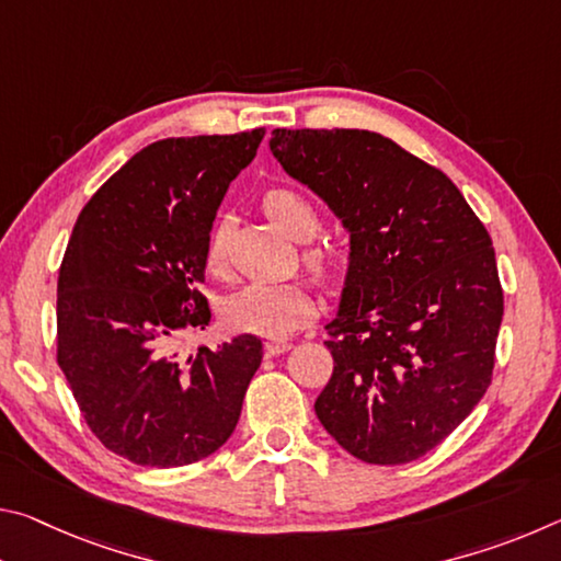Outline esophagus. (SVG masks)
I'll use <instances>...</instances> for the list:
<instances>
[{"label":"esophagus","mask_w":561,"mask_h":561,"mask_svg":"<svg viewBox=\"0 0 561 561\" xmlns=\"http://www.w3.org/2000/svg\"><path fill=\"white\" fill-rule=\"evenodd\" d=\"M289 348H291V341H287V339H270L267 341V354H272V356L287 354Z\"/></svg>","instance_id":"1"}]
</instances>
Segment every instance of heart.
I'll use <instances>...</instances> for the list:
<instances>
[{"label":"heart","instance_id":"b5f03b06","mask_svg":"<svg viewBox=\"0 0 561 561\" xmlns=\"http://www.w3.org/2000/svg\"><path fill=\"white\" fill-rule=\"evenodd\" d=\"M262 207L291 240L307 242L301 250V262L319 279L334 277L336 252L329 244L311 242L321 227L319 207L299 187L277 185L262 197ZM230 262V237L222 222L213 225L205 242V264L217 277L227 272ZM314 319V301L304 282H252L225 301V321L237 331L282 339L289 336Z\"/></svg>","mask_w":561,"mask_h":561}]
</instances>
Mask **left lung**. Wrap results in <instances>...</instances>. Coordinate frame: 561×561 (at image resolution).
Instances as JSON below:
<instances>
[{
    "mask_svg": "<svg viewBox=\"0 0 561 561\" xmlns=\"http://www.w3.org/2000/svg\"><path fill=\"white\" fill-rule=\"evenodd\" d=\"M270 148L351 232L319 421L358 460H417L492 381L505 294L490 232L443 170L381 133L277 128Z\"/></svg>",
    "mask_w": 561,
    "mask_h": 561,
    "instance_id": "8db88e82",
    "label": "left lung"
}]
</instances>
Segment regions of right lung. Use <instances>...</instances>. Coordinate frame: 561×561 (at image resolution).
I'll return each instance as SVG.
<instances>
[{
    "instance_id": "obj_1",
    "label": "right lung",
    "mask_w": 561,
    "mask_h": 561,
    "mask_svg": "<svg viewBox=\"0 0 561 561\" xmlns=\"http://www.w3.org/2000/svg\"><path fill=\"white\" fill-rule=\"evenodd\" d=\"M262 138L254 128L150 144L73 225L56 287V360L91 433L136 465L203 460L240 421L262 339L242 334L193 356L175 341L210 324L205 242Z\"/></svg>"
}]
</instances>
